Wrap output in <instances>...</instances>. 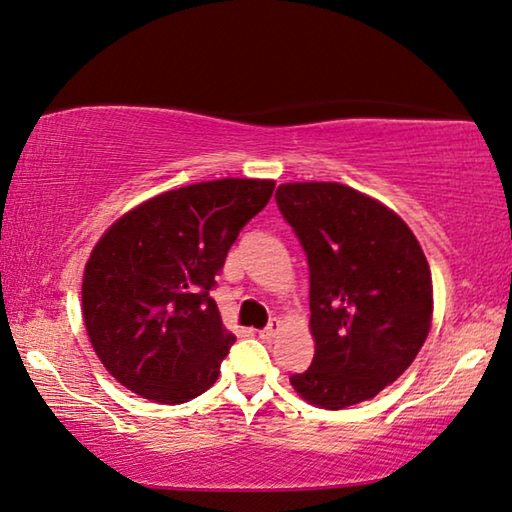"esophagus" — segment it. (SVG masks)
<instances>
[{"mask_svg": "<svg viewBox=\"0 0 512 512\" xmlns=\"http://www.w3.org/2000/svg\"><path fill=\"white\" fill-rule=\"evenodd\" d=\"M279 329H281V322L274 317V320H270V324H267L265 329L258 331V335H261V338H265V340H270V338H274L276 331H279Z\"/></svg>", "mask_w": 512, "mask_h": 512, "instance_id": "34e87169", "label": "esophagus"}]
</instances>
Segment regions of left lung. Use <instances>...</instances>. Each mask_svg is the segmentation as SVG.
<instances>
[{
	"instance_id": "left-lung-1",
	"label": "left lung",
	"mask_w": 512,
	"mask_h": 512,
	"mask_svg": "<svg viewBox=\"0 0 512 512\" xmlns=\"http://www.w3.org/2000/svg\"><path fill=\"white\" fill-rule=\"evenodd\" d=\"M276 204L306 251L315 356L290 383L340 410L379 395L420 354L433 315L431 270L397 213L342 183H283Z\"/></svg>"
}]
</instances>
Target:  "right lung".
Masks as SVG:
<instances>
[{
    "label": "right lung",
    "instance_id": "obj_1",
    "mask_svg": "<svg viewBox=\"0 0 512 512\" xmlns=\"http://www.w3.org/2000/svg\"><path fill=\"white\" fill-rule=\"evenodd\" d=\"M274 181L220 179L163 192L124 213L92 249L81 301L92 349L124 388L183 404L220 376L236 335L211 290Z\"/></svg>",
    "mask_w": 512,
    "mask_h": 512
}]
</instances>
